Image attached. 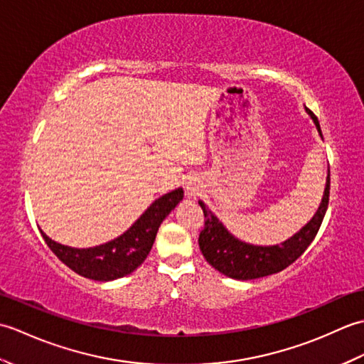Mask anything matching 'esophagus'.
Instances as JSON below:
<instances>
[{"label":"esophagus","mask_w":364,"mask_h":364,"mask_svg":"<svg viewBox=\"0 0 364 364\" xmlns=\"http://www.w3.org/2000/svg\"><path fill=\"white\" fill-rule=\"evenodd\" d=\"M186 191H188V196H189V197H196V196H198V186H196L194 183H188V188H186Z\"/></svg>","instance_id":"obj_1"}]
</instances>
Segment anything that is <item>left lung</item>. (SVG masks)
<instances>
[{
	"label": "left lung",
	"mask_w": 364,
	"mask_h": 364,
	"mask_svg": "<svg viewBox=\"0 0 364 364\" xmlns=\"http://www.w3.org/2000/svg\"><path fill=\"white\" fill-rule=\"evenodd\" d=\"M305 109L310 114V117L313 119L314 125L322 137L318 117L308 107H305ZM328 197L330 170L327 175L326 191H323L321 206L318 213L313 215V219L299 233L289 237L288 241L269 247L252 245L239 241V239H236L222 225V222H219V219L208 210L203 202H198L205 214V227L200 231L198 236L200 250H202L205 259L215 270H219L220 274L230 278H236V280H253V278H261L280 272V270L292 264L308 249V245L313 242V239L321 228L323 215H326Z\"/></svg>",
	"instance_id": "left-lung-1"
}]
</instances>
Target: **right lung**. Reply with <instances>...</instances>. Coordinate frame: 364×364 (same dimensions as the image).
<instances>
[{
	"mask_svg": "<svg viewBox=\"0 0 364 364\" xmlns=\"http://www.w3.org/2000/svg\"><path fill=\"white\" fill-rule=\"evenodd\" d=\"M183 189L178 188L161 198L139 218L133 227L122 236L90 249H73V247L54 242L41 231L51 252L70 267L73 272L90 280L109 282L133 272L145 261L156 237L158 228L168 213L183 200Z\"/></svg>",
	"mask_w": 364,
	"mask_h": 364,
	"instance_id": "add662e5",
	"label": "right lung"
}]
</instances>
